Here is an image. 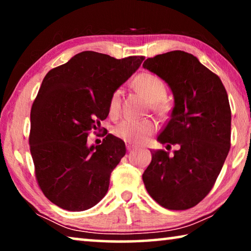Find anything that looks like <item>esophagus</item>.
<instances>
[{"label":"esophagus","mask_w":251,"mask_h":251,"mask_svg":"<svg viewBox=\"0 0 251 251\" xmlns=\"http://www.w3.org/2000/svg\"><path fill=\"white\" fill-rule=\"evenodd\" d=\"M126 148H127V151H134V150H135V148H136V146H134V145H131V144H130V143H128V142H127V143H126Z\"/></svg>","instance_id":"obj_1"}]
</instances>
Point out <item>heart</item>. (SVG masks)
Listing matches in <instances>:
<instances>
[{"label":"heart","mask_w":251,"mask_h":251,"mask_svg":"<svg viewBox=\"0 0 251 251\" xmlns=\"http://www.w3.org/2000/svg\"><path fill=\"white\" fill-rule=\"evenodd\" d=\"M134 86L136 90L143 93L148 100L152 101L154 108L160 113L167 109V104L164 100L166 96L167 88L164 80L151 73H142L134 78ZM121 92L115 91L109 100V112L116 114L120 109ZM156 123L151 120H133L127 118L117 124L114 128V134L118 138L130 143H141L154 133Z\"/></svg>","instance_id":"b5f03b06"}]
</instances>
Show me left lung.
<instances>
[{
  "instance_id": "8db88e82",
  "label": "left lung",
  "mask_w": 251,
  "mask_h": 251,
  "mask_svg": "<svg viewBox=\"0 0 251 251\" xmlns=\"http://www.w3.org/2000/svg\"><path fill=\"white\" fill-rule=\"evenodd\" d=\"M144 69L165 80L174 96L171 118L157 142L179 150L151 152L143 181L167 209L196 206L210 192L230 148L231 112L217 75L184 50L147 58Z\"/></svg>"
}]
</instances>
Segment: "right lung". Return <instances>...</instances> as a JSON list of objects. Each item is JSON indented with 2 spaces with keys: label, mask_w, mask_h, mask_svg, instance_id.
<instances>
[{
  "label": "right lung",
  "mask_w": 251,
  "mask_h": 251,
  "mask_svg": "<svg viewBox=\"0 0 251 251\" xmlns=\"http://www.w3.org/2000/svg\"><path fill=\"white\" fill-rule=\"evenodd\" d=\"M144 58L85 50L46 74L32 106L29 147L37 182L56 206L83 211L107 193L125 143L108 134L100 145L87 146V136L108 116L110 96Z\"/></svg>",
  "instance_id": "add662e5"
}]
</instances>
